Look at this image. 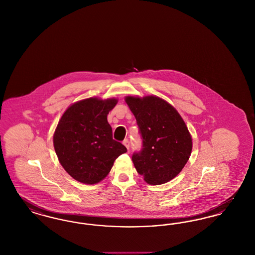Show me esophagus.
<instances>
[{"label":"esophagus","instance_id":"1","mask_svg":"<svg viewBox=\"0 0 255 255\" xmlns=\"http://www.w3.org/2000/svg\"><path fill=\"white\" fill-rule=\"evenodd\" d=\"M123 144H124V146L129 150V148H130V142H129V140L128 139H124L123 140V142H122Z\"/></svg>","mask_w":255,"mask_h":255}]
</instances>
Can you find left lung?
Wrapping results in <instances>:
<instances>
[{"label":"left lung","mask_w":255,"mask_h":255,"mask_svg":"<svg viewBox=\"0 0 255 255\" xmlns=\"http://www.w3.org/2000/svg\"><path fill=\"white\" fill-rule=\"evenodd\" d=\"M142 138V149L133 154V165L148 184L173 180L192 152V137L179 112L156 96L125 97Z\"/></svg>","instance_id":"obj_1"}]
</instances>
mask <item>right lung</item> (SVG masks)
Returning <instances> with one entry per match:
<instances>
[{
  "label": "right lung",
  "instance_id": "add662e5",
  "mask_svg": "<svg viewBox=\"0 0 255 255\" xmlns=\"http://www.w3.org/2000/svg\"><path fill=\"white\" fill-rule=\"evenodd\" d=\"M117 98L90 97L64 112L53 133V146L63 168L77 182L96 184L107 177L114 161L127 149L113 139L107 116Z\"/></svg>",
  "mask_w": 255,
  "mask_h": 255
}]
</instances>
